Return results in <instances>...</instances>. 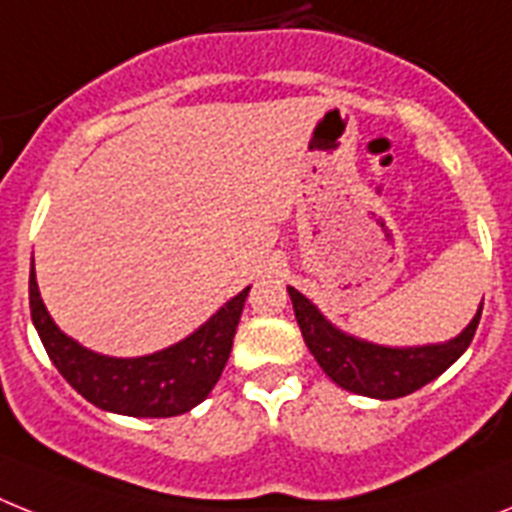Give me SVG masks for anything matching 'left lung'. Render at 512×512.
Segmentation results:
<instances>
[{
    "mask_svg": "<svg viewBox=\"0 0 512 512\" xmlns=\"http://www.w3.org/2000/svg\"><path fill=\"white\" fill-rule=\"evenodd\" d=\"M295 308V319L303 332L308 350L314 353L319 366L342 390L366 395V398L395 400L421 390L424 384L437 379L463 356L479 327L481 308L474 322L468 324L455 340L424 348H382L371 342L342 335L340 329L324 319L316 306L295 287H287Z\"/></svg>",
    "mask_w": 512,
    "mask_h": 512,
    "instance_id": "obj_1",
    "label": "left lung"
}]
</instances>
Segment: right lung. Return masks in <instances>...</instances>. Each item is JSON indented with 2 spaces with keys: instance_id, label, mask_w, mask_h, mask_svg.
<instances>
[{
  "instance_id": "1",
  "label": "right lung",
  "mask_w": 512,
  "mask_h": 512,
  "mask_svg": "<svg viewBox=\"0 0 512 512\" xmlns=\"http://www.w3.org/2000/svg\"><path fill=\"white\" fill-rule=\"evenodd\" d=\"M31 316L57 371L96 408L138 418L188 413L211 392L230 358L248 287L188 340L143 358H107L62 335L38 295L31 269Z\"/></svg>"
}]
</instances>
